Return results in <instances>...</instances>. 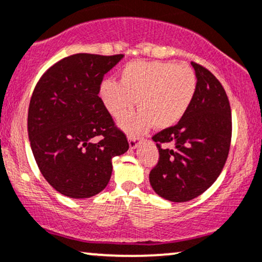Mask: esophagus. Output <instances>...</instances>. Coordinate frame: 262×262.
Segmentation results:
<instances>
[{
    "label": "esophagus",
    "mask_w": 262,
    "mask_h": 262,
    "mask_svg": "<svg viewBox=\"0 0 262 262\" xmlns=\"http://www.w3.org/2000/svg\"><path fill=\"white\" fill-rule=\"evenodd\" d=\"M138 146V141L135 138H129V147H130L132 150L135 149V147Z\"/></svg>",
    "instance_id": "34e87169"
}]
</instances>
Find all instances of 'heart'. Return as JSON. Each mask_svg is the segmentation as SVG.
I'll list each match as a JSON object with an SVG mask.
<instances>
[{
  "mask_svg": "<svg viewBox=\"0 0 262 262\" xmlns=\"http://www.w3.org/2000/svg\"><path fill=\"white\" fill-rule=\"evenodd\" d=\"M198 90L194 69L163 61H132L122 68L119 83L106 79L100 96L110 115L124 116L138 100L137 112L125 116L119 125L129 135H139L155 123L157 129L176 125L193 103Z\"/></svg>",
  "mask_w": 262,
  "mask_h": 262,
  "instance_id": "b5f03b06",
  "label": "heart"
}]
</instances>
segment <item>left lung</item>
Instances as JSON below:
<instances>
[{
  "mask_svg": "<svg viewBox=\"0 0 262 262\" xmlns=\"http://www.w3.org/2000/svg\"><path fill=\"white\" fill-rule=\"evenodd\" d=\"M198 90L177 124L152 137L160 159L151 169L150 184L157 195L184 203L209 189L222 172L232 138V115L222 84L209 69L191 62ZM163 143L172 148H162Z\"/></svg>",
  "mask_w": 262,
  "mask_h": 262,
  "instance_id": "left-lung-1",
  "label": "left lung"
}]
</instances>
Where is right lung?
<instances>
[{
  "label": "right lung",
  "instance_id": "obj_1",
  "mask_svg": "<svg viewBox=\"0 0 262 262\" xmlns=\"http://www.w3.org/2000/svg\"><path fill=\"white\" fill-rule=\"evenodd\" d=\"M123 57L68 56L47 69L34 89L28 112L31 151L46 181L66 196L85 199L102 191L112 159L129 149L99 96L103 75Z\"/></svg>",
  "mask_w": 262,
  "mask_h": 262
}]
</instances>
